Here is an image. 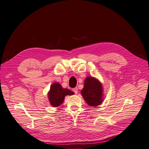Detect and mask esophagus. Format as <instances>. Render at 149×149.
Segmentation results:
<instances>
[{
    "label": "esophagus",
    "mask_w": 149,
    "mask_h": 149,
    "mask_svg": "<svg viewBox=\"0 0 149 149\" xmlns=\"http://www.w3.org/2000/svg\"><path fill=\"white\" fill-rule=\"evenodd\" d=\"M73 91L75 93V94H78V88H74L73 89Z\"/></svg>",
    "instance_id": "34e87169"
}]
</instances>
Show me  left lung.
<instances>
[{"mask_svg":"<svg viewBox=\"0 0 149 149\" xmlns=\"http://www.w3.org/2000/svg\"><path fill=\"white\" fill-rule=\"evenodd\" d=\"M81 93L89 106H96L102 101V85L99 81L93 77L89 76L85 79L84 88Z\"/></svg>","mask_w":149,"mask_h":149,"instance_id":"left-lung-1","label":"left lung"}]
</instances>
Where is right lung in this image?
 Returning <instances> with one entry per match:
<instances>
[{
	"instance_id": "1",
	"label": "right lung",
	"mask_w": 149,
	"mask_h": 149,
	"mask_svg": "<svg viewBox=\"0 0 149 149\" xmlns=\"http://www.w3.org/2000/svg\"><path fill=\"white\" fill-rule=\"evenodd\" d=\"M74 93L67 88H63L58 83H54L50 87L48 93V98L51 104L54 107L60 106L63 102L65 97L67 95H73Z\"/></svg>"
}]
</instances>
